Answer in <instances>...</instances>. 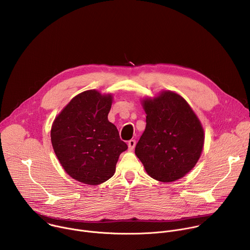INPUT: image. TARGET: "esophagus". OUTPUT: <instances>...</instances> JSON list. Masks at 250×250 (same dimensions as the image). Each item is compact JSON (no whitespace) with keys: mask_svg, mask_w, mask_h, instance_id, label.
Returning a JSON list of instances; mask_svg holds the SVG:
<instances>
[{"mask_svg":"<svg viewBox=\"0 0 250 250\" xmlns=\"http://www.w3.org/2000/svg\"><path fill=\"white\" fill-rule=\"evenodd\" d=\"M128 149L131 151V150H133V148L135 147V145H136V142H135V140L134 139H130V140H128Z\"/></svg>","mask_w":250,"mask_h":250,"instance_id":"34e87169","label":"esophagus"}]
</instances>
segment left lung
Returning <instances> with one entry per match:
<instances>
[{"label":"left lung","instance_id":"left-lung-1","mask_svg":"<svg viewBox=\"0 0 250 250\" xmlns=\"http://www.w3.org/2000/svg\"><path fill=\"white\" fill-rule=\"evenodd\" d=\"M146 130L135 146V155L147 174L160 182L185 176L198 162L204 146V129L188 103L171 91L142 101Z\"/></svg>","mask_w":250,"mask_h":250}]
</instances>
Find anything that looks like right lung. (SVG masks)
Returning <instances> with one entry per match:
<instances>
[{"mask_svg":"<svg viewBox=\"0 0 250 250\" xmlns=\"http://www.w3.org/2000/svg\"><path fill=\"white\" fill-rule=\"evenodd\" d=\"M112 95L85 91L69 102L51 127L54 152L73 179L99 185L115 174L122 152L127 149L118 128L108 121Z\"/></svg>","mask_w":250,"mask_h":250,"instance_id":"1","label":"right lung"}]
</instances>
